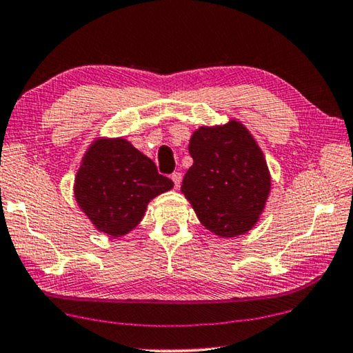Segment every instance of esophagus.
Masks as SVG:
<instances>
[{"mask_svg":"<svg viewBox=\"0 0 353 353\" xmlns=\"http://www.w3.org/2000/svg\"><path fill=\"white\" fill-rule=\"evenodd\" d=\"M172 181H173V184H175V188H178L181 184V180H183V175L180 172H173L172 173Z\"/></svg>","mask_w":353,"mask_h":353,"instance_id":"1","label":"esophagus"}]
</instances>
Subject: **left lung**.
Returning a JSON list of instances; mask_svg holds the SVG:
<instances>
[{
	"instance_id": "left-lung-1",
	"label": "left lung",
	"mask_w": 353,
	"mask_h": 353,
	"mask_svg": "<svg viewBox=\"0 0 353 353\" xmlns=\"http://www.w3.org/2000/svg\"><path fill=\"white\" fill-rule=\"evenodd\" d=\"M194 161L181 192L199 221L219 236L252 229L270 194V172L263 153L238 121L200 128L189 142Z\"/></svg>"
}]
</instances>
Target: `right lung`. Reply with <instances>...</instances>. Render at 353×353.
<instances>
[{"mask_svg": "<svg viewBox=\"0 0 353 353\" xmlns=\"http://www.w3.org/2000/svg\"><path fill=\"white\" fill-rule=\"evenodd\" d=\"M172 188L170 178L128 140L101 139L85 153L74 192L97 230L121 236L142 221L151 199Z\"/></svg>", "mask_w": 353, "mask_h": 353, "instance_id": "1", "label": "right lung"}]
</instances>
